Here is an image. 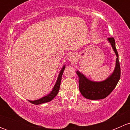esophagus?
Segmentation results:
<instances>
[{"mask_svg": "<svg viewBox=\"0 0 130 130\" xmlns=\"http://www.w3.org/2000/svg\"><path fill=\"white\" fill-rule=\"evenodd\" d=\"M76 59H77V58H76L75 55L74 53H72V54H70V56H69V61L70 63H73L74 62H75Z\"/></svg>", "mask_w": 130, "mask_h": 130, "instance_id": "obj_1", "label": "esophagus"}]
</instances>
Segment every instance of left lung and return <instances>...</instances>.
<instances>
[{
  "label": "left lung",
  "mask_w": 130,
  "mask_h": 130,
  "mask_svg": "<svg viewBox=\"0 0 130 130\" xmlns=\"http://www.w3.org/2000/svg\"><path fill=\"white\" fill-rule=\"evenodd\" d=\"M107 41L112 46L116 56V65L113 72L105 80L102 81H93L89 79L79 70H77L78 76L79 90L82 95L86 99L91 100L104 99L116 87L120 78L121 69L118 60V53L116 48L115 40L113 38H109Z\"/></svg>",
  "instance_id": "8db88e82"
}]
</instances>
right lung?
I'll use <instances>...</instances> for the list:
<instances>
[{"mask_svg":"<svg viewBox=\"0 0 130 130\" xmlns=\"http://www.w3.org/2000/svg\"><path fill=\"white\" fill-rule=\"evenodd\" d=\"M65 69V65H64L63 66V67L61 68L60 73H59L58 76L57 80V81H56V83H55V84L54 87H53V89H52V91H51L48 94V95H45V96L43 97V98H40V99H37V100L29 101L33 104L38 105V104H43V103H48V102L51 101L52 99H54V98H55L56 95L58 94V93L59 89H60L61 77H62L63 73Z\"/></svg>","mask_w":130,"mask_h":130,"instance_id":"add662e5","label":"right lung"}]
</instances>
